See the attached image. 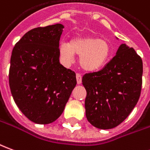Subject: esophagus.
<instances>
[{
    "label": "esophagus",
    "instance_id": "1",
    "mask_svg": "<svg viewBox=\"0 0 150 150\" xmlns=\"http://www.w3.org/2000/svg\"><path fill=\"white\" fill-rule=\"evenodd\" d=\"M76 79H77V83L80 84L82 83V76L79 73H76Z\"/></svg>",
    "mask_w": 150,
    "mask_h": 150
}]
</instances>
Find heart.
Masks as SVG:
<instances>
[{
  "instance_id": "obj_1",
  "label": "heart",
  "mask_w": 150,
  "mask_h": 150,
  "mask_svg": "<svg viewBox=\"0 0 150 150\" xmlns=\"http://www.w3.org/2000/svg\"><path fill=\"white\" fill-rule=\"evenodd\" d=\"M61 60L70 65L75 54L79 56V65L86 71H96L102 67L110 55V46L103 39L94 36H80L68 42H61L58 45Z\"/></svg>"
}]
</instances>
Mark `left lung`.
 <instances>
[{
    "mask_svg": "<svg viewBox=\"0 0 150 150\" xmlns=\"http://www.w3.org/2000/svg\"><path fill=\"white\" fill-rule=\"evenodd\" d=\"M143 62L133 48L120 45L104 67L83 76L88 121L100 129L123 122L136 106L142 86Z\"/></svg>",
    "mask_w": 150,
    "mask_h": 150,
    "instance_id": "8db88e82",
    "label": "left lung"
}]
</instances>
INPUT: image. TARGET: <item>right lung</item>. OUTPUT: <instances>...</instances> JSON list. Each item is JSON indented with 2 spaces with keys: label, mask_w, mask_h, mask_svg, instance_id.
<instances>
[{
  "label": "right lung",
  "mask_w": 150,
  "mask_h": 150,
  "mask_svg": "<svg viewBox=\"0 0 150 150\" xmlns=\"http://www.w3.org/2000/svg\"><path fill=\"white\" fill-rule=\"evenodd\" d=\"M62 24L36 28L16 43L9 83L15 103L29 120L48 124L60 117L76 85L75 73L59 62Z\"/></svg>",
  "instance_id": "1"
}]
</instances>
